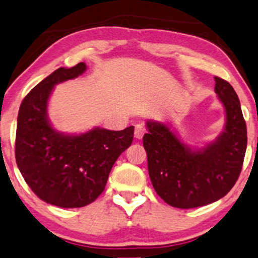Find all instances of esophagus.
<instances>
[{
	"mask_svg": "<svg viewBox=\"0 0 258 258\" xmlns=\"http://www.w3.org/2000/svg\"><path fill=\"white\" fill-rule=\"evenodd\" d=\"M144 134H145L144 125L143 124L135 125V137H136L137 139H141V138H143V136H144Z\"/></svg>",
	"mask_w": 258,
	"mask_h": 258,
	"instance_id": "1",
	"label": "esophagus"
}]
</instances>
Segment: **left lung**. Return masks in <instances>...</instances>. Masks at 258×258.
<instances>
[{"instance_id":"1","label":"left lung","mask_w":258,"mask_h":258,"mask_svg":"<svg viewBox=\"0 0 258 258\" xmlns=\"http://www.w3.org/2000/svg\"><path fill=\"white\" fill-rule=\"evenodd\" d=\"M215 92L225 108V128L199 150L185 145L166 123L147 121L143 137L152 185L168 205L180 209L202 207L226 196L241 172L247 126L238 95L215 77Z\"/></svg>"}]
</instances>
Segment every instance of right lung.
<instances>
[{
    "mask_svg": "<svg viewBox=\"0 0 258 258\" xmlns=\"http://www.w3.org/2000/svg\"><path fill=\"white\" fill-rule=\"evenodd\" d=\"M87 65L60 67L25 97L17 119L16 162L32 191L46 204L80 208L94 202L106 186L113 164L132 145L134 126L120 132L94 128L65 135L48 119L53 87L84 73Z\"/></svg>",
    "mask_w": 258,
    "mask_h": 258,
    "instance_id": "right-lung-1",
    "label": "right lung"
}]
</instances>
